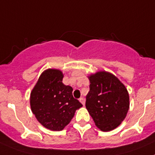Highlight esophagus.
I'll use <instances>...</instances> for the list:
<instances>
[{
    "mask_svg": "<svg viewBox=\"0 0 155 155\" xmlns=\"http://www.w3.org/2000/svg\"><path fill=\"white\" fill-rule=\"evenodd\" d=\"M79 101L81 103V104H83V105H84V99L83 97H81L80 99H79Z\"/></svg>",
    "mask_w": 155,
    "mask_h": 155,
    "instance_id": "1",
    "label": "esophagus"
}]
</instances>
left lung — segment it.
Masks as SVG:
<instances>
[{"instance_id": "obj_1", "label": "left lung", "mask_w": 155, "mask_h": 155, "mask_svg": "<svg viewBox=\"0 0 155 155\" xmlns=\"http://www.w3.org/2000/svg\"><path fill=\"white\" fill-rule=\"evenodd\" d=\"M89 81L85 107L99 129L104 132L113 130L129 110L128 91L115 76L104 71L91 75Z\"/></svg>"}]
</instances>
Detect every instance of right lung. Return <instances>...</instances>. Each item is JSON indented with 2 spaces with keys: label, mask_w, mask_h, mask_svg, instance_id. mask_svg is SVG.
Segmentation results:
<instances>
[{
  "label": "right lung",
  "mask_w": 155,
  "mask_h": 155,
  "mask_svg": "<svg viewBox=\"0 0 155 155\" xmlns=\"http://www.w3.org/2000/svg\"><path fill=\"white\" fill-rule=\"evenodd\" d=\"M63 73L48 69L41 75L30 94V107L38 121L50 130L64 129L82 104L73 96V88L63 84Z\"/></svg>",
  "instance_id": "1"
}]
</instances>
